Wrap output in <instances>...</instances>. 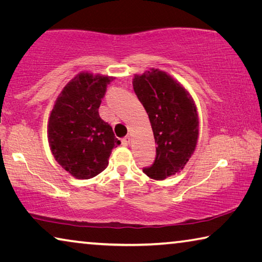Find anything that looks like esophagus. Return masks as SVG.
I'll return each mask as SVG.
<instances>
[{"mask_svg": "<svg viewBox=\"0 0 262 262\" xmlns=\"http://www.w3.org/2000/svg\"><path fill=\"white\" fill-rule=\"evenodd\" d=\"M122 144L123 145H128V144H129L130 143V137L129 136H126V137H123V139H122Z\"/></svg>", "mask_w": 262, "mask_h": 262, "instance_id": "1", "label": "esophagus"}]
</instances>
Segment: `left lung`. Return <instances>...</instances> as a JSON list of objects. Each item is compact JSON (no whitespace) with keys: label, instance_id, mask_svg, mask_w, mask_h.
<instances>
[{"label":"left lung","instance_id":"left-lung-1","mask_svg":"<svg viewBox=\"0 0 262 262\" xmlns=\"http://www.w3.org/2000/svg\"><path fill=\"white\" fill-rule=\"evenodd\" d=\"M133 88L147 111L156 158L143 168L149 178L164 180L183 171L199 139V115L192 95L171 75L157 68L134 75Z\"/></svg>","mask_w":262,"mask_h":262}]
</instances>
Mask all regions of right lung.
Instances as JSON below:
<instances>
[{
  "label": "right lung",
  "mask_w": 262,
  "mask_h": 262,
  "mask_svg": "<svg viewBox=\"0 0 262 262\" xmlns=\"http://www.w3.org/2000/svg\"><path fill=\"white\" fill-rule=\"evenodd\" d=\"M113 76L77 74L67 83L50 114L47 137L52 155L68 173L90 179L108 165L120 144L112 127L99 117V106Z\"/></svg>",
  "instance_id": "obj_1"
}]
</instances>
